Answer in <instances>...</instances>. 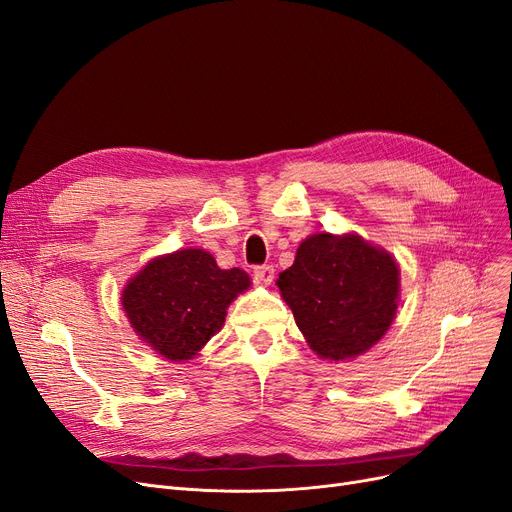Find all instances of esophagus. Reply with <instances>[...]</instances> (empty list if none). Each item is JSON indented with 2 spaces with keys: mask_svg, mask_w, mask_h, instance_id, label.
I'll use <instances>...</instances> for the list:
<instances>
[{
  "mask_svg": "<svg viewBox=\"0 0 512 512\" xmlns=\"http://www.w3.org/2000/svg\"><path fill=\"white\" fill-rule=\"evenodd\" d=\"M253 276H255V280L266 282V285H270V282L274 280V266H255L253 268Z\"/></svg>",
  "mask_w": 512,
  "mask_h": 512,
  "instance_id": "34e87169",
  "label": "esophagus"
}]
</instances>
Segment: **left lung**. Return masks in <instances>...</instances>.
Instances as JSON below:
<instances>
[{
	"label": "left lung",
	"mask_w": 512,
	"mask_h": 512,
	"mask_svg": "<svg viewBox=\"0 0 512 512\" xmlns=\"http://www.w3.org/2000/svg\"><path fill=\"white\" fill-rule=\"evenodd\" d=\"M278 289L323 358L344 361L382 339L396 314L399 266L361 236L314 234L299 244Z\"/></svg>",
	"instance_id": "obj_1"
}]
</instances>
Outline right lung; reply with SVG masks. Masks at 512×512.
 Here are the masks:
<instances>
[{
  "label": "right lung",
  "instance_id": "add662e5",
  "mask_svg": "<svg viewBox=\"0 0 512 512\" xmlns=\"http://www.w3.org/2000/svg\"><path fill=\"white\" fill-rule=\"evenodd\" d=\"M249 287L246 272L221 270L213 255L185 249L149 261L128 282L122 306L143 342L170 361H187L223 329L227 306Z\"/></svg>",
  "mask_w": 512,
  "mask_h": 512
}]
</instances>
